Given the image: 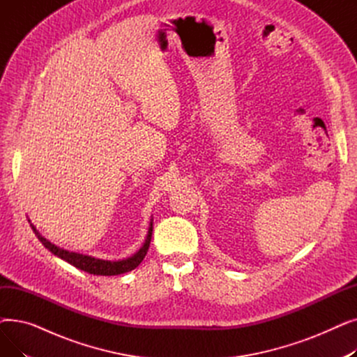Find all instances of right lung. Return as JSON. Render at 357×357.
<instances>
[{
  "label": "right lung",
  "instance_id": "add662e5",
  "mask_svg": "<svg viewBox=\"0 0 357 357\" xmlns=\"http://www.w3.org/2000/svg\"><path fill=\"white\" fill-rule=\"evenodd\" d=\"M30 222V220H29ZM30 226L34 231V234L37 236V238L40 240L42 245L52 252L54 256H58L61 259H63L68 264H70L72 266L78 268L84 272H88L91 275H102V276H112V275H121L126 272H130L136 269L142 260L144 259L149 246H150V240H152V231H153V220H150V226H149V231L146 236V240L143 243V246L133 255L127 259H121V260H104V259H98V257H92L88 255H82V253H77V252H69L65 250L62 248L54 246L53 243H50L49 240H46L39 231L36 230V227L30 222Z\"/></svg>",
  "mask_w": 357,
  "mask_h": 357
}]
</instances>
